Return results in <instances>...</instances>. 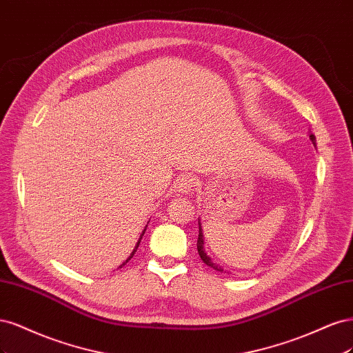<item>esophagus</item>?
Returning a JSON list of instances; mask_svg holds the SVG:
<instances>
[{
	"label": "esophagus",
	"instance_id": "34e87169",
	"mask_svg": "<svg viewBox=\"0 0 353 353\" xmlns=\"http://www.w3.org/2000/svg\"><path fill=\"white\" fill-rule=\"evenodd\" d=\"M195 186H196V179L189 176V174L180 176V177L176 180V183H174V188H176L179 192H181V193H188V192L193 190V188H195Z\"/></svg>",
	"mask_w": 353,
	"mask_h": 353
}]
</instances>
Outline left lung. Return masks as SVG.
<instances>
[{
    "instance_id": "8db88e82",
    "label": "left lung",
    "mask_w": 353,
    "mask_h": 353,
    "mask_svg": "<svg viewBox=\"0 0 353 353\" xmlns=\"http://www.w3.org/2000/svg\"><path fill=\"white\" fill-rule=\"evenodd\" d=\"M310 139H311V142L315 145V136L311 133L310 134ZM198 224H199V234H198V243H196V246H198V254H199V256H201V259L203 261V263H205L208 267H211V268H214V270H217V271H220V272H223L224 270L221 268V265H219V264H215L214 261L211 259V256L210 255H207V252H205V248H203V233H202V227H201V221H198Z\"/></svg>"
}]
</instances>
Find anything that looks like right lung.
Segmentation results:
<instances>
[{"instance_id":"obj_1","label":"right lung","mask_w":353,"mask_h":353,"mask_svg":"<svg viewBox=\"0 0 353 353\" xmlns=\"http://www.w3.org/2000/svg\"><path fill=\"white\" fill-rule=\"evenodd\" d=\"M145 230H146V227H145V229H143V232H142V234H141V237H139V241H138V243H136V246H134V249H133V252H132V254H130V256H129V258H128V259H126V261H124V263H123V264H121V265H120V267H119V268H121V267H123V265H124V264H126V263H129V261H130V258H132V256H133V255H134V252H136V251H138V246H139V243H141V239H142V236H143V233H145Z\"/></svg>"}]
</instances>
